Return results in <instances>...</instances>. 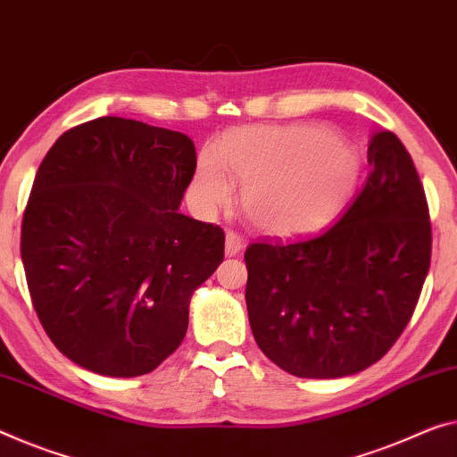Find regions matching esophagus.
<instances>
[{
    "label": "esophagus",
    "mask_w": 457,
    "mask_h": 457,
    "mask_svg": "<svg viewBox=\"0 0 457 457\" xmlns=\"http://www.w3.org/2000/svg\"><path fill=\"white\" fill-rule=\"evenodd\" d=\"M224 251L228 257H235L243 251V237L235 233V230H227V243H224Z\"/></svg>",
    "instance_id": "esophagus-1"
}]
</instances>
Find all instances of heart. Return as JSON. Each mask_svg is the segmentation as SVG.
Wrapping results in <instances>:
<instances>
[{"mask_svg":"<svg viewBox=\"0 0 457 457\" xmlns=\"http://www.w3.org/2000/svg\"><path fill=\"white\" fill-rule=\"evenodd\" d=\"M357 159L314 126L243 129L224 137L194 175L195 204L212 210L241 181L245 219L268 235H302L339 212L353 192Z\"/></svg>","mask_w":457,"mask_h":457,"instance_id":"b5f03b06","label":"heart"}]
</instances>
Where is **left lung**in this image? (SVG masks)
Instances as JSON below:
<instances>
[{"label": "left lung", "instance_id": "obj_1", "mask_svg": "<svg viewBox=\"0 0 457 457\" xmlns=\"http://www.w3.org/2000/svg\"><path fill=\"white\" fill-rule=\"evenodd\" d=\"M366 186L319 235L245 251L259 349L298 378H343L382 360L415 312L431 220L415 163L390 130L368 145Z\"/></svg>", "mask_w": 457, "mask_h": 457}]
</instances>
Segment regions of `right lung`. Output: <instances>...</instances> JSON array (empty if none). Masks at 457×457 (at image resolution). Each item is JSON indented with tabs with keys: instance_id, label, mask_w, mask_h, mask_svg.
<instances>
[{
	"instance_id": "right-lung-1",
	"label": "right lung",
	"mask_w": 457,
	"mask_h": 457,
	"mask_svg": "<svg viewBox=\"0 0 457 457\" xmlns=\"http://www.w3.org/2000/svg\"><path fill=\"white\" fill-rule=\"evenodd\" d=\"M194 173L184 132L116 116L42 159L20 253L42 328L77 366L135 378L181 345L189 298L224 259V230L179 214Z\"/></svg>"
}]
</instances>
